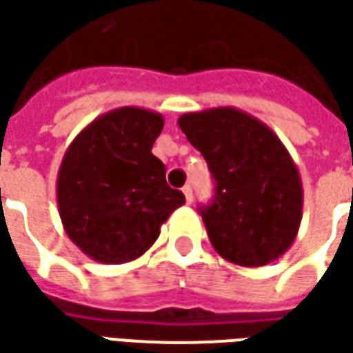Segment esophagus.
Listing matches in <instances>:
<instances>
[{
	"instance_id": "obj_1",
	"label": "esophagus",
	"mask_w": 353,
	"mask_h": 353,
	"mask_svg": "<svg viewBox=\"0 0 353 353\" xmlns=\"http://www.w3.org/2000/svg\"><path fill=\"white\" fill-rule=\"evenodd\" d=\"M183 194H185V201H187V204H191V202H193V189H191V185H185Z\"/></svg>"
}]
</instances>
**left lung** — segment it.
Returning <instances> with one entry per match:
<instances>
[{
	"mask_svg": "<svg viewBox=\"0 0 353 353\" xmlns=\"http://www.w3.org/2000/svg\"><path fill=\"white\" fill-rule=\"evenodd\" d=\"M177 124L216 181L214 201L201 208L214 250L245 268L275 262L294 243L304 206L287 147L270 125L235 107L185 112Z\"/></svg>",
	"mask_w": 353,
	"mask_h": 353,
	"instance_id": "8db88e82",
	"label": "left lung"
}]
</instances>
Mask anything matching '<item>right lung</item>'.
I'll list each match as a JSON object with an SVG mask.
<instances>
[{
    "instance_id": "right-lung-1",
    "label": "right lung",
    "mask_w": 353,
    "mask_h": 353,
    "mask_svg": "<svg viewBox=\"0 0 353 353\" xmlns=\"http://www.w3.org/2000/svg\"><path fill=\"white\" fill-rule=\"evenodd\" d=\"M162 128L164 118L154 110L120 107L95 118L68 145L57 176L59 216L91 260H137L185 202L151 152Z\"/></svg>"
}]
</instances>
